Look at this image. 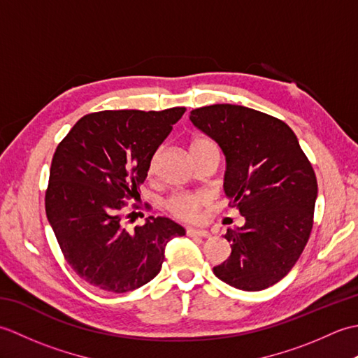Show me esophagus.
<instances>
[{
  "label": "esophagus",
  "mask_w": 358,
  "mask_h": 358,
  "mask_svg": "<svg viewBox=\"0 0 358 358\" xmlns=\"http://www.w3.org/2000/svg\"><path fill=\"white\" fill-rule=\"evenodd\" d=\"M187 235H192V237H203V238H209L210 234L209 231L204 229H195V227H187Z\"/></svg>",
  "instance_id": "esophagus-1"
}]
</instances>
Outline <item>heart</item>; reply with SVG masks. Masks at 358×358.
Returning a JSON list of instances; mask_svg holds the SVG:
<instances>
[{"label": "heart", "instance_id": "1", "mask_svg": "<svg viewBox=\"0 0 358 358\" xmlns=\"http://www.w3.org/2000/svg\"><path fill=\"white\" fill-rule=\"evenodd\" d=\"M215 146V143L206 138V136H196L191 143V150ZM154 164V162H152ZM208 204V199L200 194H180L175 195L167 201V208L173 215H177L183 220H196L200 217L201 210Z\"/></svg>", "mask_w": 358, "mask_h": 358}]
</instances>
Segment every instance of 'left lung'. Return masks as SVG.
<instances>
[{
    "instance_id": "1",
    "label": "left lung",
    "mask_w": 358,
    "mask_h": 358,
    "mask_svg": "<svg viewBox=\"0 0 358 358\" xmlns=\"http://www.w3.org/2000/svg\"><path fill=\"white\" fill-rule=\"evenodd\" d=\"M226 158L224 194L245 224L227 229L232 252L215 275L241 291H262L287 275L313 229L317 178L292 129L237 104H212L189 115Z\"/></svg>"
}]
</instances>
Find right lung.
I'll return each instance as SVG.
<instances>
[{
	"mask_svg": "<svg viewBox=\"0 0 358 358\" xmlns=\"http://www.w3.org/2000/svg\"><path fill=\"white\" fill-rule=\"evenodd\" d=\"M185 110L89 113L58 144L45 214L66 262L89 285L123 294L149 283L167 243L186 234L166 217L127 231L121 217L123 200L138 194L152 157Z\"/></svg>",
	"mask_w": 358,
	"mask_h": 358,
	"instance_id": "obj_1",
	"label": "right lung"
}]
</instances>
